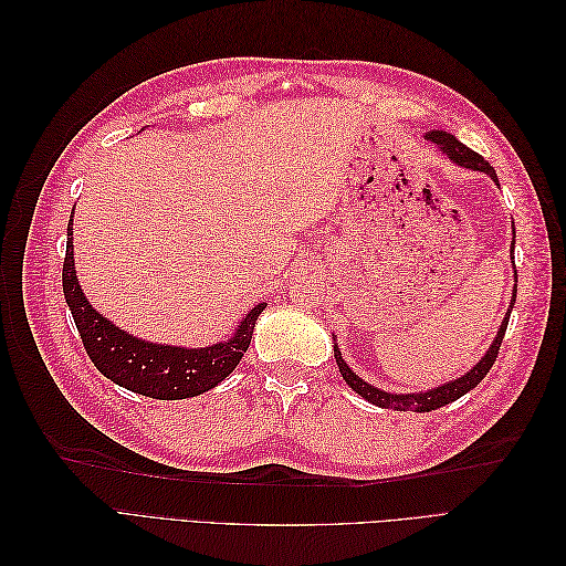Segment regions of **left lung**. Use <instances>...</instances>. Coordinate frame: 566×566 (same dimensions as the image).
I'll return each instance as SVG.
<instances>
[{
    "instance_id": "obj_1",
    "label": "left lung",
    "mask_w": 566,
    "mask_h": 566,
    "mask_svg": "<svg viewBox=\"0 0 566 566\" xmlns=\"http://www.w3.org/2000/svg\"><path fill=\"white\" fill-rule=\"evenodd\" d=\"M427 139H430L432 144H437L447 156L460 165V167H468V169H476V172H484L489 175L495 184H499V177H495V169L479 156V153H474L472 148H468L465 144H460L453 134L449 132H441V129H432L424 134ZM512 245H515V241H512ZM515 279H517V271H515ZM515 297H517V283H515V293H512V300H510V310L501 323L499 328V335H495V339L491 342L489 352L482 356V361H479L474 368H470L465 375H460L458 380H451L447 385L441 387H434V389H427V391H420V394H394V391H385V389H378L368 385L366 380L358 378V375L345 364V358H342L337 345L333 347L335 349V361L339 366V373L342 378H345V382L358 394V397H364L366 401H370L373 406H380V408H391V410H416V413H430V410H437L441 406H447L460 397H465V394L470 389H474L479 382H482L486 378V373L491 370L495 356H499V349H501V342L505 337V331H507V321H510V312H512V304H515Z\"/></svg>"
}]
</instances>
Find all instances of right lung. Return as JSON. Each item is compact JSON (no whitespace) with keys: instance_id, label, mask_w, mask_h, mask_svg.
I'll return each instance as SVG.
<instances>
[{"instance_id":"1","label":"right lung","mask_w":566,"mask_h":566,"mask_svg":"<svg viewBox=\"0 0 566 566\" xmlns=\"http://www.w3.org/2000/svg\"><path fill=\"white\" fill-rule=\"evenodd\" d=\"M67 245L63 260V295L94 366L115 385L144 394L150 399L175 401L198 397L229 378L250 347L256 316L266 304H256L238 323L233 337L210 347L156 345L127 331H119L104 314H98L84 297L73 260V219L67 224Z\"/></svg>"}]
</instances>
